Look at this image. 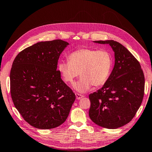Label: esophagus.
<instances>
[{"label": "esophagus", "mask_w": 152, "mask_h": 152, "mask_svg": "<svg viewBox=\"0 0 152 152\" xmlns=\"http://www.w3.org/2000/svg\"><path fill=\"white\" fill-rule=\"evenodd\" d=\"M75 96H76V98H77V99H81L82 97H83V95H81V94H78V93H75Z\"/></svg>", "instance_id": "34e87169"}]
</instances>
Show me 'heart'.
<instances>
[{"label":"heart","instance_id":"1","mask_svg":"<svg viewBox=\"0 0 152 152\" xmlns=\"http://www.w3.org/2000/svg\"><path fill=\"white\" fill-rule=\"evenodd\" d=\"M113 65L110 53L107 50L80 48L71 53L68 61L58 64V70L66 82L72 84L80 75L74 87L85 92L90 86H99L107 81Z\"/></svg>","mask_w":152,"mask_h":152}]
</instances>
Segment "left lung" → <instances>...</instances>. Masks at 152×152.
Masks as SVG:
<instances>
[{
    "label": "left lung",
    "mask_w": 152,
    "mask_h": 152,
    "mask_svg": "<svg viewBox=\"0 0 152 152\" xmlns=\"http://www.w3.org/2000/svg\"><path fill=\"white\" fill-rule=\"evenodd\" d=\"M94 42L110 45L115 64L102 88L89 95V116L101 127L116 129L131 122L142 103L144 73L137 59L120 43L114 40Z\"/></svg>",
    "instance_id": "obj_1"
}]
</instances>
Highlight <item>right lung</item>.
<instances>
[{"label": "right lung", "instance_id": "obj_1", "mask_svg": "<svg viewBox=\"0 0 152 152\" xmlns=\"http://www.w3.org/2000/svg\"><path fill=\"white\" fill-rule=\"evenodd\" d=\"M68 44L62 39L38 42L23 50L13 62V103L23 119L36 128L60 126L75 102V94L56 70L60 54Z\"/></svg>", "mask_w": 152, "mask_h": 152}]
</instances>
